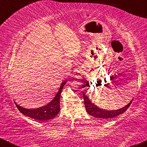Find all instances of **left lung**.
Here are the masks:
<instances>
[{"label": "left lung", "mask_w": 147, "mask_h": 147, "mask_svg": "<svg viewBox=\"0 0 147 147\" xmlns=\"http://www.w3.org/2000/svg\"><path fill=\"white\" fill-rule=\"evenodd\" d=\"M84 104H85V108L87 113L93 117L100 118L102 119H109L111 118H113L119 115L122 114L123 113L125 112L127 110L128 108L131 105V102H133V99L131 101V102L129 104H127L126 106L122 108V109H117L115 111H106L104 109H99L97 106L95 105L91 102V101L88 99L87 96L85 95V93H83Z\"/></svg>", "instance_id": "8db88e82"}]
</instances>
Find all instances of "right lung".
<instances>
[{
  "label": "right lung",
  "instance_id": "right-lung-1",
  "mask_svg": "<svg viewBox=\"0 0 147 147\" xmlns=\"http://www.w3.org/2000/svg\"><path fill=\"white\" fill-rule=\"evenodd\" d=\"M66 84V81H64L61 85L58 92L55 98L48 104L42 107L35 109H28L18 106L15 102L16 107L21 113L30 117L32 119H37L38 121H46L52 119L58 115L60 111V95L64 85Z\"/></svg>",
  "mask_w": 147,
  "mask_h": 147
}]
</instances>
